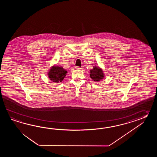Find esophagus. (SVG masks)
Instances as JSON below:
<instances>
[{
	"label": "esophagus",
	"instance_id": "34e87169",
	"mask_svg": "<svg viewBox=\"0 0 157 157\" xmlns=\"http://www.w3.org/2000/svg\"><path fill=\"white\" fill-rule=\"evenodd\" d=\"M75 69H76V70H81V68H80V67H78V66H75Z\"/></svg>",
	"mask_w": 157,
	"mask_h": 157
}]
</instances>
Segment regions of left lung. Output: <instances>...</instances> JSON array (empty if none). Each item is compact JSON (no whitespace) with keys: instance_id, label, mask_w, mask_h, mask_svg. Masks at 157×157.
Wrapping results in <instances>:
<instances>
[{"instance_id":"8db88e82","label":"left lung","mask_w":157,"mask_h":157,"mask_svg":"<svg viewBox=\"0 0 157 157\" xmlns=\"http://www.w3.org/2000/svg\"><path fill=\"white\" fill-rule=\"evenodd\" d=\"M90 71V77L94 81L99 82L104 78L105 75L103 71L100 67L95 66Z\"/></svg>"}]
</instances>
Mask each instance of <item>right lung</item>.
<instances>
[{
  "instance_id": "obj_1",
  "label": "right lung",
  "mask_w": 157,
  "mask_h": 157,
  "mask_svg": "<svg viewBox=\"0 0 157 157\" xmlns=\"http://www.w3.org/2000/svg\"><path fill=\"white\" fill-rule=\"evenodd\" d=\"M67 71L62 67L53 66L48 72V76L52 81L58 83L62 82L67 75Z\"/></svg>"
}]
</instances>
